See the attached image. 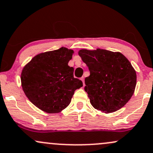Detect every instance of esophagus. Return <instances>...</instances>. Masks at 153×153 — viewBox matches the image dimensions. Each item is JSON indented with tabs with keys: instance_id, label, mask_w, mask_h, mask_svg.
Returning <instances> with one entry per match:
<instances>
[{
	"instance_id": "obj_1",
	"label": "esophagus",
	"mask_w": 153,
	"mask_h": 153,
	"mask_svg": "<svg viewBox=\"0 0 153 153\" xmlns=\"http://www.w3.org/2000/svg\"><path fill=\"white\" fill-rule=\"evenodd\" d=\"M80 80H82V82H83V85H84V77H82L81 78H80Z\"/></svg>"
}]
</instances>
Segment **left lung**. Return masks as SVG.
<instances>
[{
    "instance_id": "obj_1",
    "label": "left lung",
    "mask_w": 153,
    "mask_h": 153,
    "mask_svg": "<svg viewBox=\"0 0 153 153\" xmlns=\"http://www.w3.org/2000/svg\"><path fill=\"white\" fill-rule=\"evenodd\" d=\"M90 71L84 89L91 105L110 113L120 110L134 94L137 74L128 59L120 52L100 49L78 52Z\"/></svg>"
}]
</instances>
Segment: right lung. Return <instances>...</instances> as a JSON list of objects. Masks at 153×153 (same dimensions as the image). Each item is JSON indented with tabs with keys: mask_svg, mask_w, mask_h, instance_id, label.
<instances>
[{
	"mask_svg": "<svg viewBox=\"0 0 153 153\" xmlns=\"http://www.w3.org/2000/svg\"><path fill=\"white\" fill-rule=\"evenodd\" d=\"M73 51L62 47L36 55L21 74L25 95L34 105L48 113H57L70 105L74 92L83 86L74 78V68L68 65Z\"/></svg>",
	"mask_w": 153,
	"mask_h": 153,
	"instance_id": "right-lung-1",
	"label": "right lung"
}]
</instances>
